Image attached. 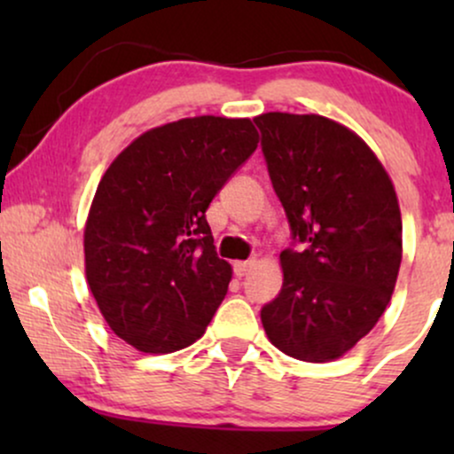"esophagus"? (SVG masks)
I'll return each mask as SVG.
<instances>
[{
	"label": "esophagus",
	"instance_id": "1",
	"mask_svg": "<svg viewBox=\"0 0 454 454\" xmlns=\"http://www.w3.org/2000/svg\"><path fill=\"white\" fill-rule=\"evenodd\" d=\"M254 260H239V262H234V275H237V278H245V275L249 273V270L254 269Z\"/></svg>",
	"mask_w": 454,
	"mask_h": 454
}]
</instances>
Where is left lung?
I'll return each instance as SVG.
<instances>
[{"label":"left lung","mask_w":454,"mask_h":454,"mask_svg":"<svg viewBox=\"0 0 454 454\" xmlns=\"http://www.w3.org/2000/svg\"><path fill=\"white\" fill-rule=\"evenodd\" d=\"M262 153L303 252L279 256L284 284L260 317L278 350L331 363L376 326L403 256L393 181L364 140L322 114L262 113Z\"/></svg>","instance_id":"8db88e82"}]
</instances>
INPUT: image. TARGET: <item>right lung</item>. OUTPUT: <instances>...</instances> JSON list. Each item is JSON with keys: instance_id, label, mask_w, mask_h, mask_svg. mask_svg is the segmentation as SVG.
Listing matches in <instances>:
<instances>
[{"instance_id": "add662e5", "label": "right lung", "mask_w": 454, "mask_h": 454, "mask_svg": "<svg viewBox=\"0 0 454 454\" xmlns=\"http://www.w3.org/2000/svg\"><path fill=\"white\" fill-rule=\"evenodd\" d=\"M252 119L200 114L151 128L102 175L85 222V278L111 331L145 354L205 335L232 267L205 211L258 147Z\"/></svg>"}]
</instances>
